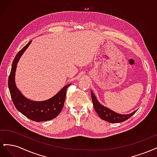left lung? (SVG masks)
Listing matches in <instances>:
<instances>
[{
  "label": "left lung",
  "instance_id": "8db88e82",
  "mask_svg": "<svg viewBox=\"0 0 157 157\" xmlns=\"http://www.w3.org/2000/svg\"><path fill=\"white\" fill-rule=\"evenodd\" d=\"M91 96L92 100L93 103V105L94 109L99 117L102 120L107 121L111 123H118L124 122L128 118H130L133 115H134L137 110L133 111L130 114H120L112 111L111 109L107 108V107L103 105L102 104L99 103L96 97L95 96L94 94L91 90Z\"/></svg>",
  "mask_w": 157,
  "mask_h": 157
}]
</instances>
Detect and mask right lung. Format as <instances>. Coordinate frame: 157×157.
<instances>
[{
  "instance_id": "right-lung-1",
  "label": "right lung",
  "mask_w": 157,
  "mask_h": 157,
  "mask_svg": "<svg viewBox=\"0 0 157 157\" xmlns=\"http://www.w3.org/2000/svg\"><path fill=\"white\" fill-rule=\"evenodd\" d=\"M31 42L32 40L28 42L14 58L8 78V88L14 105L23 115L35 122L50 121L58 116L62 110L65 100L66 90L71 84L65 85L55 96L45 101H32L23 96L16 84V71L19 60Z\"/></svg>"
}]
</instances>
